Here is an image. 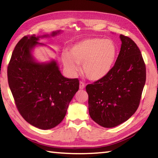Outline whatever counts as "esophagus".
<instances>
[{
	"mask_svg": "<svg viewBox=\"0 0 158 158\" xmlns=\"http://www.w3.org/2000/svg\"><path fill=\"white\" fill-rule=\"evenodd\" d=\"M85 88V84L84 82L82 81H80L79 83V89H84Z\"/></svg>",
	"mask_w": 158,
	"mask_h": 158,
	"instance_id": "obj_1",
	"label": "esophagus"
}]
</instances>
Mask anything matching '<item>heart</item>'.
I'll return each instance as SVG.
<instances>
[{
    "label": "heart",
    "mask_w": 158,
    "mask_h": 158,
    "mask_svg": "<svg viewBox=\"0 0 158 158\" xmlns=\"http://www.w3.org/2000/svg\"><path fill=\"white\" fill-rule=\"evenodd\" d=\"M117 54L113 41L98 37L87 38L77 42L63 55L64 66L72 75L79 70L78 64H82V71L88 79L98 81L111 71Z\"/></svg>",
    "instance_id": "b5f03b06"
}]
</instances>
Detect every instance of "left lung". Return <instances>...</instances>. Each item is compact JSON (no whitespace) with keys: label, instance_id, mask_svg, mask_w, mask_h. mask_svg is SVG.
Instances as JSON below:
<instances>
[{"label":"left lung","instance_id":"left-lung-1","mask_svg":"<svg viewBox=\"0 0 158 158\" xmlns=\"http://www.w3.org/2000/svg\"><path fill=\"white\" fill-rule=\"evenodd\" d=\"M121 51L114 66L104 77L88 84L91 118L104 127H114L127 121L140 103L146 83V65L137 45L120 35Z\"/></svg>","mask_w":158,"mask_h":158}]
</instances>
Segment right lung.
<instances>
[{"label": "right lung", "mask_w": 158, "mask_h": 158, "mask_svg": "<svg viewBox=\"0 0 158 158\" xmlns=\"http://www.w3.org/2000/svg\"><path fill=\"white\" fill-rule=\"evenodd\" d=\"M60 31L51 34L56 35ZM26 35L16 45L7 67L10 89L19 112L28 123L42 130L58 125L65 117L69 102L78 91V79L61 74L57 63H39L31 51L40 37Z\"/></svg>", "instance_id": "add662e5"}]
</instances>
